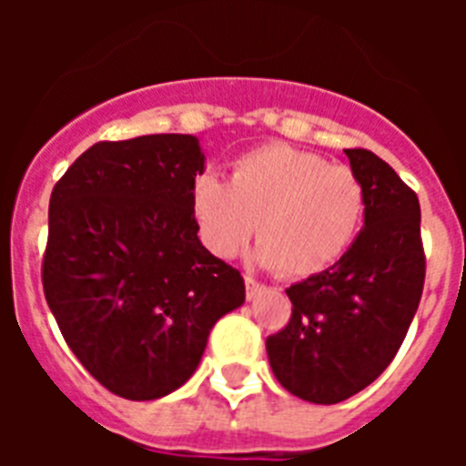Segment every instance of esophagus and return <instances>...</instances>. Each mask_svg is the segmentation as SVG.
I'll return each instance as SVG.
<instances>
[{
  "mask_svg": "<svg viewBox=\"0 0 466 466\" xmlns=\"http://www.w3.org/2000/svg\"><path fill=\"white\" fill-rule=\"evenodd\" d=\"M245 287H247V299H254V296L263 289V284L257 282L252 275H245Z\"/></svg>",
  "mask_w": 466,
  "mask_h": 466,
  "instance_id": "1",
  "label": "esophagus"
}]
</instances>
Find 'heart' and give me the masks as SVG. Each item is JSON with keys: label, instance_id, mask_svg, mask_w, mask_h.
I'll return each mask as SVG.
<instances>
[{"label": "heart", "instance_id": "heart-1", "mask_svg": "<svg viewBox=\"0 0 466 466\" xmlns=\"http://www.w3.org/2000/svg\"><path fill=\"white\" fill-rule=\"evenodd\" d=\"M191 205L214 257H238L257 230L263 263L282 278H308L352 245L366 191L350 166L273 142L240 156L230 182L203 172L193 184Z\"/></svg>", "mask_w": 466, "mask_h": 466}]
</instances>
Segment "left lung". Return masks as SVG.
<instances>
[{
  "mask_svg": "<svg viewBox=\"0 0 466 466\" xmlns=\"http://www.w3.org/2000/svg\"><path fill=\"white\" fill-rule=\"evenodd\" d=\"M366 191L364 228L324 273L291 284L287 327L266 339L284 390L312 403L361 392L394 360L425 287L413 188L369 149H345Z\"/></svg>",
  "mask_w": 466,
  "mask_h": 466,
  "instance_id": "obj_1",
  "label": "left lung"
}]
</instances>
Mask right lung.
Returning <instances> with one entry per match:
<instances>
[{"mask_svg": "<svg viewBox=\"0 0 466 466\" xmlns=\"http://www.w3.org/2000/svg\"><path fill=\"white\" fill-rule=\"evenodd\" d=\"M193 135L97 142L56 182L41 284L65 343L109 392L166 397L209 329L245 300L240 270L198 240Z\"/></svg>", "mask_w": 466, "mask_h": 466, "instance_id": "1", "label": "right lung"}]
</instances>
